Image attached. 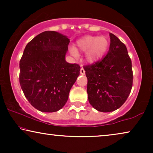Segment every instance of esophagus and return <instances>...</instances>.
I'll use <instances>...</instances> for the list:
<instances>
[{"instance_id": "1", "label": "esophagus", "mask_w": 153, "mask_h": 153, "mask_svg": "<svg viewBox=\"0 0 153 153\" xmlns=\"http://www.w3.org/2000/svg\"><path fill=\"white\" fill-rule=\"evenodd\" d=\"M85 70H84V69H83V67H82V68H81V70H80V73H81V74H85Z\"/></svg>"}]
</instances>
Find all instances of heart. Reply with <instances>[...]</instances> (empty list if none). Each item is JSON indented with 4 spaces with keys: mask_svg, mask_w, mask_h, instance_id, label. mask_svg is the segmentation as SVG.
<instances>
[{
    "mask_svg": "<svg viewBox=\"0 0 153 153\" xmlns=\"http://www.w3.org/2000/svg\"><path fill=\"white\" fill-rule=\"evenodd\" d=\"M109 42L104 36L88 35L76 42V48L71 47L70 51L74 57H78V51L85 52V58L87 62L93 63L103 57L107 51Z\"/></svg>",
    "mask_w": 153,
    "mask_h": 153,
    "instance_id": "heart-1",
    "label": "heart"
}]
</instances>
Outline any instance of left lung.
Instances as JSON below:
<instances>
[{
    "label": "left lung",
    "mask_w": 153,
    "mask_h": 153,
    "mask_svg": "<svg viewBox=\"0 0 153 153\" xmlns=\"http://www.w3.org/2000/svg\"><path fill=\"white\" fill-rule=\"evenodd\" d=\"M107 54L101 60L83 67L88 79L90 104L101 112L120 108L130 93L133 83L131 60L126 46L112 33Z\"/></svg>",
    "instance_id": "obj_1"
}]
</instances>
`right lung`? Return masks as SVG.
Returning <instances> with one entry per match:
<instances>
[{
	"mask_svg": "<svg viewBox=\"0 0 153 153\" xmlns=\"http://www.w3.org/2000/svg\"><path fill=\"white\" fill-rule=\"evenodd\" d=\"M70 39L56 31H45L26 46L19 62V83L31 105L42 112L65 106L80 73L78 64L66 62Z\"/></svg>",
	"mask_w": 153,
	"mask_h": 153,
	"instance_id": "right-lung-1",
	"label": "right lung"
}]
</instances>
